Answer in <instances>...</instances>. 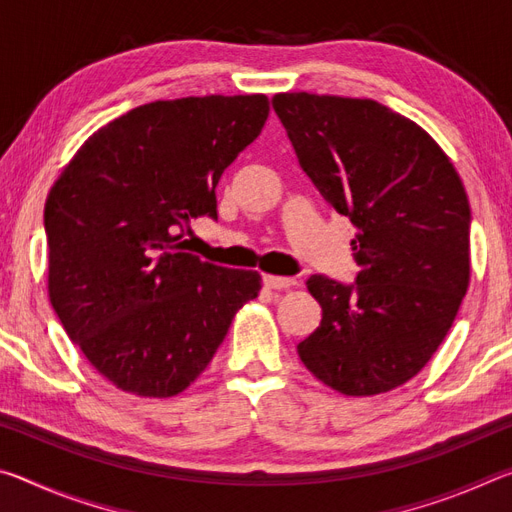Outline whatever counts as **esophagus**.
<instances>
[{
  "mask_svg": "<svg viewBox=\"0 0 512 512\" xmlns=\"http://www.w3.org/2000/svg\"><path fill=\"white\" fill-rule=\"evenodd\" d=\"M264 284L268 289H291L296 287V277H280V275H264Z\"/></svg>",
  "mask_w": 512,
  "mask_h": 512,
  "instance_id": "34e87169",
  "label": "esophagus"
}]
</instances>
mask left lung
Wrapping results in <instances>:
<instances>
[{"label": "left lung", "instance_id": "obj_1", "mask_svg": "<svg viewBox=\"0 0 512 512\" xmlns=\"http://www.w3.org/2000/svg\"><path fill=\"white\" fill-rule=\"evenodd\" d=\"M302 171L357 228L354 284L311 275L323 307L298 345L343 395H377L418 375L470 284V203L454 164L411 119L372 99L275 94Z\"/></svg>", "mask_w": 512, "mask_h": 512}]
</instances>
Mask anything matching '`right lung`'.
Instances as JSON below:
<instances>
[{"label": "right lung", "mask_w": 512, "mask_h": 512, "mask_svg": "<svg viewBox=\"0 0 512 512\" xmlns=\"http://www.w3.org/2000/svg\"><path fill=\"white\" fill-rule=\"evenodd\" d=\"M268 110L264 94L144 103L99 128L51 187V307L121 391L183 393L262 289L259 273L201 262L180 239L192 219L216 221L221 173Z\"/></svg>", "instance_id": "add662e5"}]
</instances>
